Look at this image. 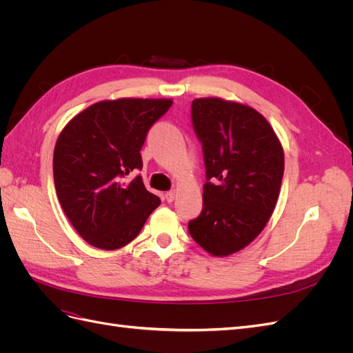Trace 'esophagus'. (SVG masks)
I'll return each instance as SVG.
<instances>
[{"mask_svg": "<svg viewBox=\"0 0 353 353\" xmlns=\"http://www.w3.org/2000/svg\"><path fill=\"white\" fill-rule=\"evenodd\" d=\"M175 197H176V191H175V190H170V191H168V193L165 194V199H166V201H168V203L174 201V200H175Z\"/></svg>", "mask_w": 353, "mask_h": 353, "instance_id": "esophagus-1", "label": "esophagus"}]
</instances>
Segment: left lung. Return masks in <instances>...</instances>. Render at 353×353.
I'll return each mask as SVG.
<instances>
[{"label": "left lung", "instance_id": "obj_1", "mask_svg": "<svg viewBox=\"0 0 353 353\" xmlns=\"http://www.w3.org/2000/svg\"><path fill=\"white\" fill-rule=\"evenodd\" d=\"M191 119L208 183L201 213L188 222V231L200 248L223 258L249 245L268 223L284 174L283 145L270 122L248 104L196 99Z\"/></svg>", "mask_w": 353, "mask_h": 353}]
</instances>
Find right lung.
Masks as SVG:
<instances>
[{"label": "right lung", "instance_id": "obj_1", "mask_svg": "<svg viewBox=\"0 0 353 353\" xmlns=\"http://www.w3.org/2000/svg\"><path fill=\"white\" fill-rule=\"evenodd\" d=\"M170 105L169 99L103 100L60 132L52 156L57 197L73 228L94 248L116 250L131 243L160 205L140 175L125 176L143 168L145 135Z\"/></svg>", "mask_w": 353, "mask_h": 353}]
</instances>
